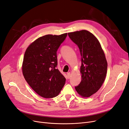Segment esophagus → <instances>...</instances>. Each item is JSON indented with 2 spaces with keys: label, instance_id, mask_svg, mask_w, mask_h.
<instances>
[{
  "label": "esophagus",
  "instance_id": "obj_1",
  "mask_svg": "<svg viewBox=\"0 0 129 129\" xmlns=\"http://www.w3.org/2000/svg\"><path fill=\"white\" fill-rule=\"evenodd\" d=\"M67 76L68 77V79H69L70 77H71V73H67Z\"/></svg>",
  "mask_w": 129,
  "mask_h": 129
}]
</instances>
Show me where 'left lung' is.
<instances>
[{
	"label": "left lung",
	"instance_id": "obj_1",
	"mask_svg": "<svg viewBox=\"0 0 129 129\" xmlns=\"http://www.w3.org/2000/svg\"><path fill=\"white\" fill-rule=\"evenodd\" d=\"M68 35L78 46L81 55L82 80L75 89L82 97H89L99 90L106 76L108 63L104 53L97 39L88 30Z\"/></svg>",
	"mask_w": 129,
	"mask_h": 129
}]
</instances>
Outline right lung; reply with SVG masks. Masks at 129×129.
Returning <instances> with one entry per match:
<instances>
[{"label": "right lung", "mask_w": 129, "mask_h": 129, "mask_svg": "<svg viewBox=\"0 0 129 129\" xmlns=\"http://www.w3.org/2000/svg\"><path fill=\"white\" fill-rule=\"evenodd\" d=\"M67 36V33H64L40 37L25 53L23 75L33 90L44 98L57 96L65 84L66 78L56 68V52Z\"/></svg>", "instance_id": "add662e5"}]
</instances>
